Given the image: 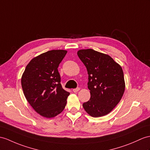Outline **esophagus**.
Wrapping results in <instances>:
<instances>
[{
    "mask_svg": "<svg viewBox=\"0 0 150 150\" xmlns=\"http://www.w3.org/2000/svg\"><path fill=\"white\" fill-rule=\"evenodd\" d=\"M79 90H80L79 88H76L73 89V90H72V91H73V92H74V93H76L77 92H78V91H79Z\"/></svg>",
    "mask_w": 150,
    "mask_h": 150,
    "instance_id": "esophagus-1",
    "label": "esophagus"
}]
</instances>
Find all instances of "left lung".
<instances>
[{
  "label": "left lung",
  "mask_w": 150,
  "mask_h": 150,
  "mask_svg": "<svg viewBox=\"0 0 150 150\" xmlns=\"http://www.w3.org/2000/svg\"><path fill=\"white\" fill-rule=\"evenodd\" d=\"M77 54L88 74L90 98L83 103L84 109L95 118L109 114L119 103L125 92L122 67L108 54L92 49L80 50Z\"/></svg>",
  "instance_id": "obj_1"
}]
</instances>
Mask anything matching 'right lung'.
Segmentation results:
<instances>
[{
	"label": "right lung",
	"mask_w": 150,
	"mask_h": 150,
	"mask_svg": "<svg viewBox=\"0 0 150 150\" xmlns=\"http://www.w3.org/2000/svg\"><path fill=\"white\" fill-rule=\"evenodd\" d=\"M67 53L54 50L34 57L21 76L24 96L32 108L47 118H53L64 109L70 93L62 88L58 71Z\"/></svg>",
	"instance_id": "1"
}]
</instances>
